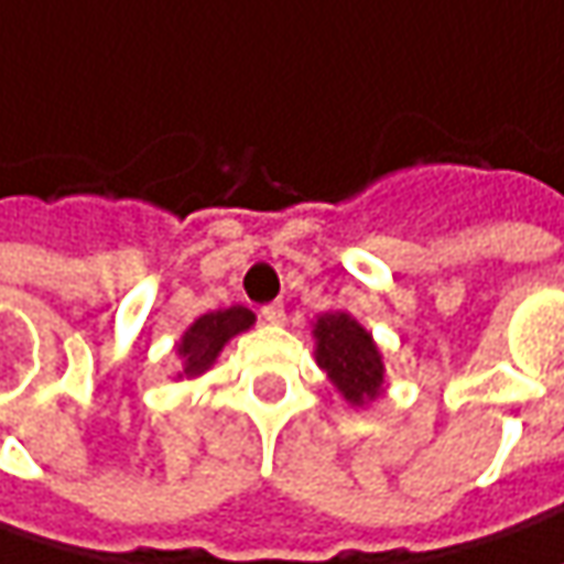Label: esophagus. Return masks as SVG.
<instances>
[{"label":"esophagus","mask_w":564,"mask_h":564,"mask_svg":"<svg viewBox=\"0 0 564 564\" xmlns=\"http://www.w3.org/2000/svg\"><path fill=\"white\" fill-rule=\"evenodd\" d=\"M262 318L268 321V324H274V327H281L283 321H286V312H283L281 302H271V305H264L262 308Z\"/></svg>","instance_id":"esophagus-1"}]
</instances>
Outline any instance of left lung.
I'll return each mask as SVG.
<instances>
[{"label":"left lung","mask_w":564,"mask_h":564,"mask_svg":"<svg viewBox=\"0 0 564 564\" xmlns=\"http://www.w3.org/2000/svg\"><path fill=\"white\" fill-rule=\"evenodd\" d=\"M315 361L352 409H368L387 393L383 352L371 330L349 312H324L312 324Z\"/></svg>","instance_id":"1"}]
</instances>
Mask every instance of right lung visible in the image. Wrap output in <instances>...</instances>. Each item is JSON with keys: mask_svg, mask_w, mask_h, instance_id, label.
I'll return each mask as SVG.
<instances>
[{"mask_svg": "<svg viewBox=\"0 0 564 564\" xmlns=\"http://www.w3.org/2000/svg\"><path fill=\"white\" fill-rule=\"evenodd\" d=\"M252 324H256V315L249 308H243V305H230V308H218V312L199 315L186 327L177 346H174L177 359H181L174 378H203L205 371L218 361L224 346L234 340L237 334L249 330Z\"/></svg>", "mask_w": 564, "mask_h": 564, "instance_id": "right-lung-1", "label": "right lung"}]
</instances>
